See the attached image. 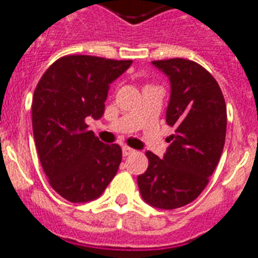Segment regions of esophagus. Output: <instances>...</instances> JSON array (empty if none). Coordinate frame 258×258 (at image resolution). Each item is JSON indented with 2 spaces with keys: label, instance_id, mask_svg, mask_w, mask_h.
<instances>
[{
  "label": "esophagus",
  "instance_id": "1",
  "mask_svg": "<svg viewBox=\"0 0 258 258\" xmlns=\"http://www.w3.org/2000/svg\"><path fill=\"white\" fill-rule=\"evenodd\" d=\"M134 152H136V150H134V149H132V148H129V146H122V154H124L125 157H126V155L133 154Z\"/></svg>",
  "mask_w": 258,
  "mask_h": 258
}]
</instances>
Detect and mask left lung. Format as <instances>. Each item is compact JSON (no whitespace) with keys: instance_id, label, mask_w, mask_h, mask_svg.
<instances>
[{"instance_id":"1","label":"left lung","mask_w":258,"mask_h":258,"mask_svg":"<svg viewBox=\"0 0 258 258\" xmlns=\"http://www.w3.org/2000/svg\"><path fill=\"white\" fill-rule=\"evenodd\" d=\"M153 64L169 76L166 122L175 127L163 159L146 152L148 170L137 178L146 203L175 210L195 201L210 182L223 153L227 105L215 78L197 61L174 57Z\"/></svg>"}]
</instances>
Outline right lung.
I'll return each instance as SVG.
<instances>
[{
	"mask_svg": "<svg viewBox=\"0 0 258 258\" xmlns=\"http://www.w3.org/2000/svg\"><path fill=\"white\" fill-rule=\"evenodd\" d=\"M132 60L66 55L54 61L34 91V141L50 186L71 203L99 198L122 159L117 144L106 145L88 131L87 117L104 114L109 84Z\"/></svg>",
	"mask_w": 258,
	"mask_h": 258,
	"instance_id": "obj_1",
	"label": "right lung"
}]
</instances>
